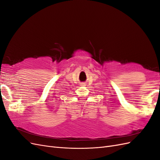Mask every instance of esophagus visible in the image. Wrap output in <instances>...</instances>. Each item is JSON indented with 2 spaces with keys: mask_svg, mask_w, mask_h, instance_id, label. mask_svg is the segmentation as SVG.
Segmentation results:
<instances>
[{
  "mask_svg": "<svg viewBox=\"0 0 160 160\" xmlns=\"http://www.w3.org/2000/svg\"><path fill=\"white\" fill-rule=\"evenodd\" d=\"M81 85H83V86H84V85H85V84H84V83H81Z\"/></svg>",
  "mask_w": 160,
  "mask_h": 160,
  "instance_id": "obj_1",
  "label": "esophagus"
}]
</instances>
